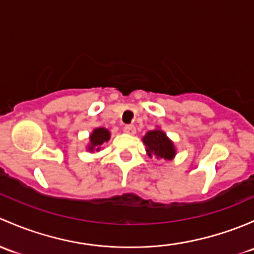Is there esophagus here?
<instances>
[{"mask_svg":"<svg viewBox=\"0 0 254 254\" xmlns=\"http://www.w3.org/2000/svg\"><path fill=\"white\" fill-rule=\"evenodd\" d=\"M124 130L127 133V134H130V135L135 134V127L133 126V125H127V126H125Z\"/></svg>","mask_w":254,"mask_h":254,"instance_id":"34e87169","label":"esophagus"}]
</instances>
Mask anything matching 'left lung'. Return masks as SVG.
Wrapping results in <instances>:
<instances>
[{"instance_id": "obj_1", "label": "left lung", "mask_w": 254, "mask_h": 254, "mask_svg": "<svg viewBox=\"0 0 254 254\" xmlns=\"http://www.w3.org/2000/svg\"><path fill=\"white\" fill-rule=\"evenodd\" d=\"M142 140L144 143L146 155L149 158H155L158 160L163 159L165 161H170L176 156V146L160 127H156L155 129L146 132Z\"/></svg>"}]
</instances>
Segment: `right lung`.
<instances>
[{
    "mask_svg": "<svg viewBox=\"0 0 254 254\" xmlns=\"http://www.w3.org/2000/svg\"><path fill=\"white\" fill-rule=\"evenodd\" d=\"M110 137H111V132H110L108 128H95L90 133V135H89V143L85 146V149H87L89 153H98V151L101 150L104 143L108 142L110 139Z\"/></svg>",
    "mask_w": 254,
    "mask_h": 254,
    "instance_id": "right-lung-1",
    "label": "right lung"
}]
</instances>
